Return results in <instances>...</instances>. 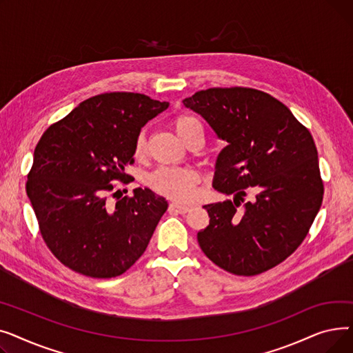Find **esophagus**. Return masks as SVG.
I'll return each mask as SVG.
<instances>
[{"mask_svg":"<svg viewBox=\"0 0 353 353\" xmlns=\"http://www.w3.org/2000/svg\"><path fill=\"white\" fill-rule=\"evenodd\" d=\"M190 210L189 206H184V205H179V203H170L169 205V213H180L184 214Z\"/></svg>","mask_w":353,"mask_h":353,"instance_id":"obj_1","label":"esophagus"}]
</instances>
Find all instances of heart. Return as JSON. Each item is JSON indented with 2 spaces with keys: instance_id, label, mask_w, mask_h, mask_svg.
<instances>
[{
  "instance_id": "1",
  "label": "heart",
  "mask_w": 353,
  "mask_h": 353,
  "mask_svg": "<svg viewBox=\"0 0 353 353\" xmlns=\"http://www.w3.org/2000/svg\"><path fill=\"white\" fill-rule=\"evenodd\" d=\"M176 136L186 144L193 133H201V125L197 119L181 114L173 121ZM145 152V139L140 134L134 143V156L143 157ZM200 176L193 169H160L147 177L148 188L156 193L179 201H188L194 197Z\"/></svg>"
}]
</instances>
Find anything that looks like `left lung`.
I'll return each mask as SVG.
<instances>
[{
	"label": "left lung",
	"instance_id": "obj_1",
	"mask_svg": "<svg viewBox=\"0 0 353 353\" xmlns=\"http://www.w3.org/2000/svg\"><path fill=\"white\" fill-rule=\"evenodd\" d=\"M183 105L226 141L216 159L213 188L233 200L203 206L210 217L197 233L203 253L237 276L279 265L303 242L323 199L309 130L283 103L254 88L201 90ZM248 187L256 196L237 211Z\"/></svg>",
	"mask_w": 353,
	"mask_h": 353
}]
</instances>
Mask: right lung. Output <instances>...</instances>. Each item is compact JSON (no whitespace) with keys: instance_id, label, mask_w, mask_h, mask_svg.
Segmentation results:
<instances>
[{"instance_id":"right-lung-1","label":"right lung","mask_w":353,"mask_h":353,"mask_svg":"<svg viewBox=\"0 0 353 353\" xmlns=\"http://www.w3.org/2000/svg\"><path fill=\"white\" fill-rule=\"evenodd\" d=\"M167 107L139 92H104L50 125L37 144L27 194L44 242L71 270L108 279L144 253L165 199L137 188L111 205L107 193L114 180H130L124 167L134 161L136 139Z\"/></svg>"}]
</instances>
